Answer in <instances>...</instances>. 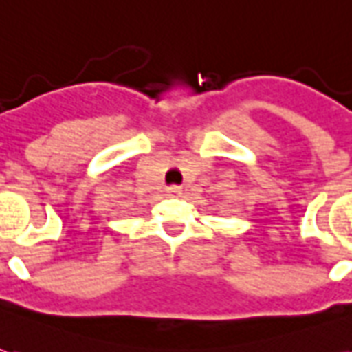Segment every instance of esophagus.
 Masks as SVG:
<instances>
[{"label": "esophagus", "instance_id": "1", "mask_svg": "<svg viewBox=\"0 0 352 352\" xmlns=\"http://www.w3.org/2000/svg\"><path fill=\"white\" fill-rule=\"evenodd\" d=\"M181 194H183V188L177 186V184H173V186H169L168 188V196H181Z\"/></svg>", "mask_w": 352, "mask_h": 352}]
</instances>
